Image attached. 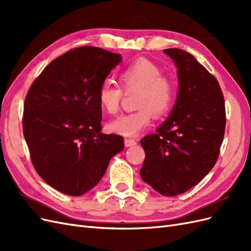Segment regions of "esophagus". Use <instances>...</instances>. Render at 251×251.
Returning <instances> with one entry per match:
<instances>
[{
  "label": "esophagus",
  "instance_id": "34e87169",
  "mask_svg": "<svg viewBox=\"0 0 251 251\" xmlns=\"http://www.w3.org/2000/svg\"><path fill=\"white\" fill-rule=\"evenodd\" d=\"M136 143H137V141H136L135 139H132V138H126L125 139V144L126 147H134L136 146Z\"/></svg>",
  "mask_w": 251,
  "mask_h": 251
}]
</instances>
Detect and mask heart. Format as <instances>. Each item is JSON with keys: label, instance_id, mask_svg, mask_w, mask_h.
I'll list each match as a JSON object with an SVG mask.
<instances>
[{"label": "heart", "instance_id": "obj_1", "mask_svg": "<svg viewBox=\"0 0 251 251\" xmlns=\"http://www.w3.org/2000/svg\"><path fill=\"white\" fill-rule=\"evenodd\" d=\"M149 59H138L126 67L119 74L120 86L110 81L102 82L98 89L97 98L102 111L116 114L125 92L138 91L135 107L131 113L123 114L108 125V128L123 136H135L146 128L155 116H163L173 108L176 97L174 81Z\"/></svg>", "mask_w": 251, "mask_h": 251}]
</instances>
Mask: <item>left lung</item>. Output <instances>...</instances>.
Here are the masks:
<instances>
[{"instance_id": "left-lung-1", "label": "left lung", "mask_w": 251, "mask_h": 251, "mask_svg": "<svg viewBox=\"0 0 251 251\" xmlns=\"http://www.w3.org/2000/svg\"><path fill=\"white\" fill-rule=\"evenodd\" d=\"M178 68L179 94L169 119L140 140L146 151L140 176L156 192H187L214 168L224 138L226 112L217 78L188 52L164 50Z\"/></svg>"}]
</instances>
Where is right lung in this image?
I'll list each match as a JSON object with an SVG mask.
<instances>
[{
    "label": "right lung",
    "instance_id": "right-lung-1",
    "mask_svg": "<svg viewBox=\"0 0 251 251\" xmlns=\"http://www.w3.org/2000/svg\"><path fill=\"white\" fill-rule=\"evenodd\" d=\"M120 54L92 46L71 49L29 88L23 133L36 173L56 191L81 196L102 178L123 136L101 133L97 93Z\"/></svg>",
    "mask_w": 251,
    "mask_h": 251
}]
</instances>
